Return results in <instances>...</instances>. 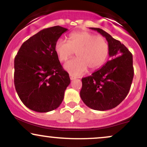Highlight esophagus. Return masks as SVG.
<instances>
[{"instance_id":"1","label":"esophagus","mask_w":147,"mask_h":147,"mask_svg":"<svg viewBox=\"0 0 147 147\" xmlns=\"http://www.w3.org/2000/svg\"><path fill=\"white\" fill-rule=\"evenodd\" d=\"M69 77H70V79L71 80H73L76 78L75 76H72V75H69Z\"/></svg>"}]
</instances>
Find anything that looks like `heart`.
Listing matches in <instances>:
<instances>
[{
  "instance_id": "heart-1",
  "label": "heart",
  "mask_w": 147,
  "mask_h": 147,
  "mask_svg": "<svg viewBox=\"0 0 147 147\" xmlns=\"http://www.w3.org/2000/svg\"><path fill=\"white\" fill-rule=\"evenodd\" d=\"M54 50L61 62L66 61L76 52L78 58L69 61L64 66L65 69L76 76L82 75L88 67L94 70L102 66L110 52L105 38L86 30L71 33L69 41L61 38L57 39Z\"/></svg>"
}]
</instances>
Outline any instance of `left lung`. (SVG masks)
<instances>
[{
    "label": "left lung",
    "mask_w": 147,
    "mask_h": 147,
    "mask_svg": "<svg viewBox=\"0 0 147 147\" xmlns=\"http://www.w3.org/2000/svg\"><path fill=\"white\" fill-rule=\"evenodd\" d=\"M90 28L106 37L112 60L91 76L83 78L80 95L90 108L104 111L117 107L129 93L134 74L133 57L123 43L108 32L101 28Z\"/></svg>",
    "instance_id": "obj_1"
}]
</instances>
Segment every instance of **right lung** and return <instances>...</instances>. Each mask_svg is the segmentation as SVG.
<instances>
[{"mask_svg": "<svg viewBox=\"0 0 147 147\" xmlns=\"http://www.w3.org/2000/svg\"><path fill=\"white\" fill-rule=\"evenodd\" d=\"M68 29L60 26L45 28L23 43L14 60V84L18 96L29 109L54 110L61 105L70 84L54 45Z\"/></svg>", "mask_w": 147, "mask_h": 147, "instance_id": "add662e5", "label": "right lung"}]
</instances>
